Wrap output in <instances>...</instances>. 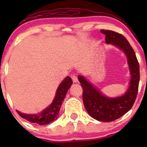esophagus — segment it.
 I'll return each instance as SVG.
<instances>
[{
	"label": "esophagus",
	"mask_w": 147,
	"mask_h": 147,
	"mask_svg": "<svg viewBox=\"0 0 147 147\" xmlns=\"http://www.w3.org/2000/svg\"><path fill=\"white\" fill-rule=\"evenodd\" d=\"M71 78L72 79V82H73L74 83H77V82H78V78H77V75H71Z\"/></svg>",
	"instance_id": "obj_1"
}]
</instances>
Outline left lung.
<instances>
[{"label":"left lung","instance_id":"8db88e82","mask_svg":"<svg viewBox=\"0 0 147 147\" xmlns=\"http://www.w3.org/2000/svg\"><path fill=\"white\" fill-rule=\"evenodd\" d=\"M100 32L105 34L106 43L115 45L125 53L131 76L129 86L120 97H109L83 76L79 75L78 79L83 88V102L88 113L100 122H109L121 117L132 108L139 86L140 66L136 53L125 37L111 30H101Z\"/></svg>","mask_w":147,"mask_h":147}]
</instances>
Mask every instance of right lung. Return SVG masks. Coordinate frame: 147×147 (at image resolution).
Segmentation results:
<instances>
[{
	"instance_id": "add662e5",
	"label": "right lung",
	"mask_w": 147,
	"mask_h": 147,
	"mask_svg": "<svg viewBox=\"0 0 147 147\" xmlns=\"http://www.w3.org/2000/svg\"><path fill=\"white\" fill-rule=\"evenodd\" d=\"M72 84V79L66 77L59 86L53 102L48 107L38 114H25L16 110L18 114L23 119L39 125H46L57 119L60 108L62 105L67 92Z\"/></svg>"
}]
</instances>
